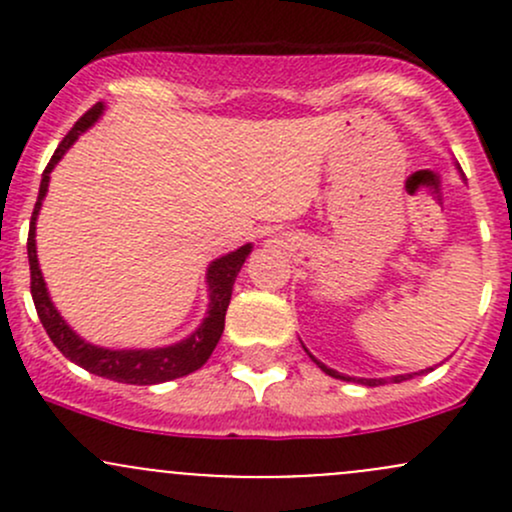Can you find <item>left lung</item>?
I'll return each mask as SVG.
<instances>
[{
	"label": "left lung",
	"mask_w": 512,
	"mask_h": 512,
	"mask_svg": "<svg viewBox=\"0 0 512 512\" xmlns=\"http://www.w3.org/2000/svg\"><path fill=\"white\" fill-rule=\"evenodd\" d=\"M312 359H314V356H312ZM314 361H317V359H314ZM317 364H319V361H317ZM319 369L327 371V374H329V376H334V379L352 381V379H349V376L339 374V371H334V369H327V366H324V364H319ZM356 381H361V384H366V386H381V384H384L386 379H356ZM394 381H396V384H399V381H406V376H394Z\"/></svg>",
	"instance_id": "1"
}]
</instances>
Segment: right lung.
I'll return each instance as SVG.
<instances>
[{"instance_id": "obj_1", "label": "right lung", "mask_w": 512, "mask_h": 512, "mask_svg": "<svg viewBox=\"0 0 512 512\" xmlns=\"http://www.w3.org/2000/svg\"><path fill=\"white\" fill-rule=\"evenodd\" d=\"M103 103L91 106L79 121L74 123L69 133L64 136V141L59 143V148L51 156L49 165L41 173V185H39V198H36L34 213H32V225H29V240H27V252H29V272H32V299L36 314H39L41 324H44L46 334L54 342V347L59 349L66 359H71L74 364H79L81 369L91 371L96 376H106V379L121 381V384H163V381L180 379L185 374H193L195 369L205 364L213 354V349L218 347L220 337H223L225 329V312L227 304L232 297V285H235V277L240 272L242 262L250 255V245L240 247V250L230 252V255L220 257L210 265L208 270V285H210V312L205 317V322L200 324L198 332L190 334L185 342L173 344V347L163 349H121V352H113V349H101L94 344L84 342V339L76 337L71 332L69 324L61 319V314L56 312L54 304H51L49 292H46L44 277H41L39 260H36V242H34V230H36V215H39L41 200H44L46 188H49V173L54 170V165L59 163V158L74 146V141L79 138V133H84L91 123L101 116Z\"/></svg>"}]
</instances>
